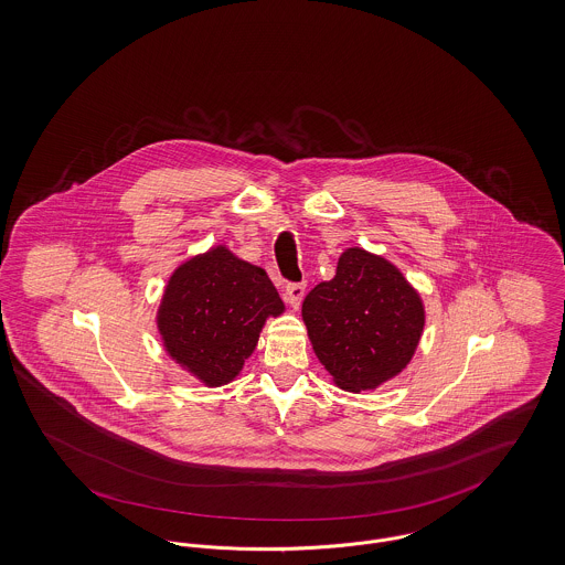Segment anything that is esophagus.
Segmentation results:
<instances>
[{
  "label": "esophagus",
  "mask_w": 565,
  "mask_h": 565,
  "mask_svg": "<svg viewBox=\"0 0 565 565\" xmlns=\"http://www.w3.org/2000/svg\"><path fill=\"white\" fill-rule=\"evenodd\" d=\"M306 295V284H288L286 286V301L290 303V308H299Z\"/></svg>",
  "instance_id": "obj_1"
}]
</instances>
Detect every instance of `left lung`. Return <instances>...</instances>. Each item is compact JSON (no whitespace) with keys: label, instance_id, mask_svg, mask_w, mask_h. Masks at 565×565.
<instances>
[{"label":"left lung","instance_id":"8db88e82","mask_svg":"<svg viewBox=\"0 0 565 565\" xmlns=\"http://www.w3.org/2000/svg\"><path fill=\"white\" fill-rule=\"evenodd\" d=\"M301 316L318 362L355 394L407 369L427 320L420 292L401 268L362 247L342 252L335 277L313 288Z\"/></svg>","mask_w":565,"mask_h":565}]
</instances>
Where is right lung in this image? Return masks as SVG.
<instances>
[{
    "mask_svg": "<svg viewBox=\"0 0 565 565\" xmlns=\"http://www.w3.org/2000/svg\"><path fill=\"white\" fill-rule=\"evenodd\" d=\"M284 312L264 268L214 245L171 273L156 324L167 355L182 371L221 387L243 373L266 320Z\"/></svg>",
    "mask_w": 565,
    "mask_h": 565,
    "instance_id": "obj_1",
    "label": "right lung"
}]
</instances>
